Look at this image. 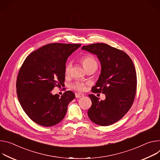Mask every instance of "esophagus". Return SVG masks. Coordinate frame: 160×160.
Listing matches in <instances>:
<instances>
[{
  "mask_svg": "<svg viewBox=\"0 0 160 160\" xmlns=\"http://www.w3.org/2000/svg\"><path fill=\"white\" fill-rule=\"evenodd\" d=\"M83 96H84V94H82V93H76V98H80V97H82Z\"/></svg>",
  "mask_w": 160,
  "mask_h": 160,
  "instance_id": "esophagus-1",
  "label": "esophagus"
}]
</instances>
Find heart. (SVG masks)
Segmentation results:
<instances>
[{
  "mask_svg": "<svg viewBox=\"0 0 160 160\" xmlns=\"http://www.w3.org/2000/svg\"><path fill=\"white\" fill-rule=\"evenodd\" d=\"M81 63L84 68L87 70L93 67H97V62L96 59L92 55H87L81 58ZM71 68H72V63L68 62L66 64L65 67V74L66 75L69 74ZM72 88L78 91H83L85 88V84L82 82H76L72 85Z\"/></svg>",
  "mask_w": 160,
  "mask_h": 160,
  "instance_id": "1",
  "label": "heart"
}]
</instances>
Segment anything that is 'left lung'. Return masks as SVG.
Masks as SVG:
<instances>
[{
  "label": "left lung",
  "instance_id": "1",
  "mask_svg": "<svg viewBox=\"0 0 160 160\" xmlns=\"http://www.w3.org/2000/svg\"><path fill=\"white\" fill-rule=\"evenodd\" d=\"M97 56L101 74L92 88L93 93H102L104 100L89 95L92 106L88 115L94 123L108 126L125 116L133 103L137 89V74L132 59L124 51L107 44L96 43L81 48Z\"/></svg>",
  "mask_w": 160,
  "mask_h": 160
}]
</instances>
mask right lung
Returning <instances> with one entry per match:
<instances>
[{
	"instance_id": "obj_1",
	"label": "right lung",
	"mask_w": 160,
	"mask_h": 160,
	"mask_svg": "<svg viewBox=\"0 0 160 160\" xmlns=\"http://www.w3.org/2000/svg\"><path fill=\"white\" fill-rule=\"evenodd\" d=\"M80 46L48 44L30 53L23 63L17 77V95L25 112L38 125L51 127L60 122L75 98L71 91L61 97L52 95L51 91L64 84L66 61Z\"/></svg>"
}]
</instances>
